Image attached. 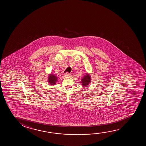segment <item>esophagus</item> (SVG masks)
<instances>
[{
  "mask_svg": "<svg viewBox=\"0 0 146 146\" xmlns=\"http://www.w3.org/2000/svg\"><path fill=\"white\" fill-rule=\"evenodd\" d=\"M70 74L69 73H68V72H67V73H65V77H69V76H70Z\"/></svg>",
  "mask_w": 146,
  "mask_h": 146,
  "instance_id": "esophagus-1",
  "label": "esophagus"
}]
</instances>
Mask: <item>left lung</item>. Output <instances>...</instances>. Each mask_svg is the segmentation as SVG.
Here are the masks:
<instances>
[{"instance_id": "obj_1", "label": "left lung", "mask_w": 146, "mask_h": 146, "mask_svg": "<svg viewBox=\"0 0 146 146\" xmlns=\"http://www.w3.org/2000/svg\"><path fill=\"white\" fill-rule=\"evenodd\" d=\"M90 82H91V77L90 75L88 74H86L85 76H84L83 78H82L81 80L82 85L83 86H88V85L90 84Z\"/></svg>"}]
</instances>
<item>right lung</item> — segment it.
Instances as JSON below:
<instances>
[{"mask_svg":"<svg viewBox=\"0 0 146 146\" xmlns=\"http://www.w3.org/2000/svg\"><path fill=\"white\" fill-rule=\"evenodd\" d=\"M48 82L51 85H54L57 81V77L53 74H50L48 76Z\"/></svg>","mask_w":146,"mask_h":146,"instance_id":"right-lung-1","label":"right lung"}]
</instances>
